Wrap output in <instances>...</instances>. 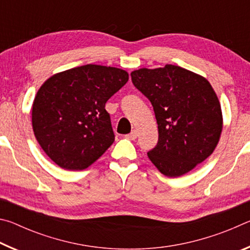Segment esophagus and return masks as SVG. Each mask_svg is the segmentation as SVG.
I'll return each instance as SVG.
<instances>
[{
    "label": "esophagus",
    "mask_w": 250,
    "mask_h": 250,
    "mask_svg": "<svg viewBox=\"0 0 250 250\" xmlns=\"http://www.w3.org/2000/svg\"><path fill=\"white\" fill-rule=\"evenodd\" d=\"M138 137V130H132L129 134L125 135L126 139H129V140H135Z\"/></svg>",
    "instance_id": "esophagus-1"
}]
</instances>
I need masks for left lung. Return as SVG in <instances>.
<instances>
[{
	"label": "left lung",
	"instance_id": "1",
	"mask_svg": "<svg viewBox=\"0 0 250 250\" xmlns=\"http://www.w3.org/2000/svg\"><path fill=\"white\" fill-rule=\"evenodd\" d=\"M131 78L153 105L159 141L147 156L163 175H184L213 153L222 134L223 113L208 80L168 64L133 70Z\"/></svg>",
	"mask_w": 250,
	"mask_h": 250
}]
</instances>
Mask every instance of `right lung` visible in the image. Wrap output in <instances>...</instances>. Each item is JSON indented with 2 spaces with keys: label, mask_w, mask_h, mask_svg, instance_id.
Masks as SVG:
<instances>
[{
  "label": "right lung",
  "mask_w": 250,
  "mask_h": 250,
  "mask_svg": "<svg viewBox=\"0 0 250 250\" xmlns=\"http://www.w3.org/2000/svg\"><path fill=\"white\" fill-rule=\"evenodd\" d=\"M129 80L125 70L88 64L50 76L33 101L32 125L49 159L69 171L90 167L115 141L104 105Z\"/></svg>",
  "instance_id": "obj_1"
}]
</instances>
